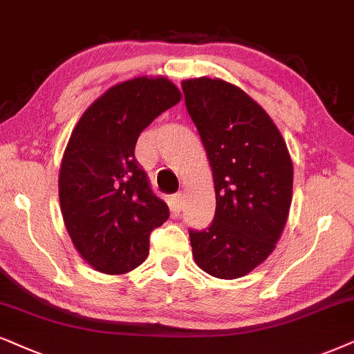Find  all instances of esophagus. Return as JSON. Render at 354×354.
<instances>
[{
  "mask_svg": "<svg viewBox=\"0 0 354 354\" xmlns=\"http://www.w3.org/2000/svg\"><path fill=\"white\" fill-rule=\"evenodd\" d=\"M173 201L174 204H176V207L181 209L183 205H185V194H183V192H178V194L173 196Z\"/></svg>",
  "mask_w": 354,
  "mask_h": 354,
  "instance_id": "esophagus-1",
  "label": "esophagus"
}]
</instances>
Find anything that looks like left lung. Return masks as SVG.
I'll return each mask as SVG.
<instances>
[{"label":"left lung","instance_id":"8db88e82","mask_svg":"<svg viewBox=\"0 0 354 354\" xmlns=\"http://www.w3.org/2000/svg\"><path fill=\"white\" fill-rule=\"evenodd\" d=\"M181 86L216 189L212 225L189 232L192 257L207 274L236 279L261 265L283 235L292 160L272 119L236 84L201 77Z\"/></svg>","mask_w":354,"mask_h":354}]
</instances>
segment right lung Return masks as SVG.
Returning <instances> with one entry per match:
<instances>
[{
    "mask_svg": "<svg viewBox=\"0 0 354 354\" xmlns=\"http://www.w3.org/2000/svg\"><path fill=\"white\" fill-rule=\"evenodd\" d=\"M180 101L167 77L127 80L97 97L71 132L58 173L62 217L73 247L96 271L125 274L140 266L151 230L169 217L133 150L140 132Z\"/></svg>",
    "mask_w": 354,
    "mask_h": 354,
    "instance_id": "obj_1",
    "label": "right lung"
}]
</instances>
